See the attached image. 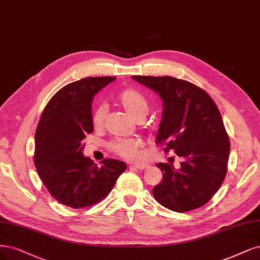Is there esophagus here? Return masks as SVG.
<instances>
[{"label": "esophagus", "mask_w": 260, "mask_h": 260, "mask_svg": "<svg viewBox=\"0 0 260 260\" xmlns=\"http://www.w3.org/2000/svg\"><path fill=\"white\" fill-rule=\"evenodd\" d=\"M131 167L136 168V169H139V170H145V169H147L149 166H148V165H144V164H134V165H131Z\"/></svg>", "instance_id": "esophagus-1"}]
</instances>
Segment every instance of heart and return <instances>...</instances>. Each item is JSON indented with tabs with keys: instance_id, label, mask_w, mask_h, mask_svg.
<instances>
[{
	"instance_id": "obj_1",
	"label": "heart",
	"mask_w": 260,
	"mask_h": 260,
	"mask_svg": "<svg viewBox=\"0 0 260 260\" xmlns=\"http://www.w3.org/2000/svg\"><path fill=\"white\" fill-rule=\"evenodd\" d=\"M117 103L132 118L140 120L147 113L148 105L145 98L133 89H126L117 96ZM105 106H96L92 113V124L95 128L103 126L105 118ZM143 143L140 139H117L110 144V149L127 160L138 159L141 156Z\"/></svg>"
}]
</instances>
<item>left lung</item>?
<instances>
[{
    "label": "left lung",
    "mask_w": 260,
    "mask_h": 260,
    "mask_svg": "<svg viewBox=\"0 0 260 260\" xmlns=\"http://www.w3.org/2000/svg\"><path fill=\"white\" fill-rule=\"evenodd\" d=\"M136 82L162 100V118L156 143L182 157L180 169L157 164L162 181L153 188L155 199L174 212L207 203L227 173L230 143L221 115L212 98L196 85L172 76H137Z\"/></svg>",
    "instance_id": "obj_1"
}]
</instances>
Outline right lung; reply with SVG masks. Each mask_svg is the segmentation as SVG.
<instances>
[{
	"mask_svg": "<svg viewBox=\"0 0 260 260\" xmlns=\"http://www.w3.org/2000/svg\"><path fill=\"white\" fill-rule=\"evenodd\" d=\"M116 77H86L68 84L45 107L35 132L34 165L50 194L80 209L109 194L127 165L104 159L101 167L85 157L84 139L93 131V96Z\"/></svg>",
	"mask_w": 260,
	"mask_h": 260,
	"instance_id": "obj_1",
	"label": "right lung"
}]
</instances>
